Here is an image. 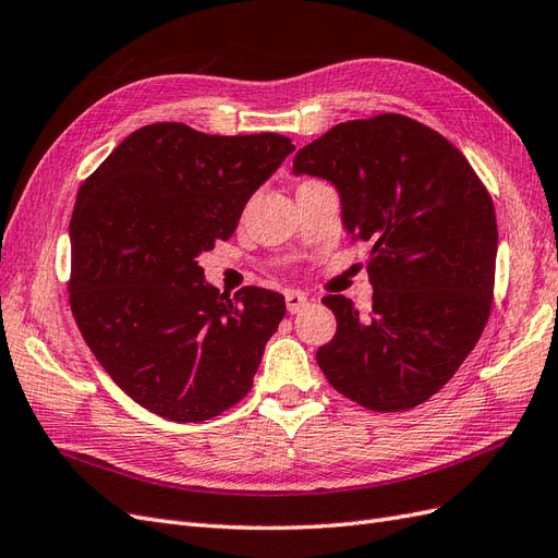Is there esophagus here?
Wrapping results in <instances>:
<instances>
[{"instance_id": "obj_1", "label": "esophagus", "mask_w": 558, "mask_h": 558, "mask_svg": "<svg viewBox=\"0 0 558 558\" xmlns=\"http://www.w3.org/2000/svg\"><path fill=\"white\" fill-rule=\"evenodd\" d=\"M283 300H286V310H289L291 314L305 312V310H307V305H310L307 295H305V293H300V291H286V293H283Z\"/></svg>"}]
</instances>
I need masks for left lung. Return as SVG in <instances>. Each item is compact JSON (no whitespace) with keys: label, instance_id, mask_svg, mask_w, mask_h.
<instances>
[{"label":"left lung","instance_id":"8db88e82","mask_svg":"<svg viewBox=\"0 0 558 558\" xmlns=\"http://www.w3.org/2000/svg\"><path fill=\"white\" fill-rule=\"evenodd\" d=\"M293 172L332 181L351 240L373 244V307L324 298L337 332L318 347V367L361 408H416L453 377L492 314V195L459 148L402 113L335 125L298 150Z\"/></svg>","mask_w":558,"mask_h":558}]
</instances>
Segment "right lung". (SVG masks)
<instances>
[{
  "instance_id": "1",
  "label": "right lung",
  "mask_w": 558,
  "mask_h": 558,
  "mask_svg": "<svg viewBox=\"0 0 558 558\" xmlns=\"http://www.w3.org/2000/svg\"><path fill=\"white\" fill-rule=\"evenodd\" d=\"M295 146L275 132L134 130L81 183L70 223V305L107 375L142 408L199 424L253 386L283 295L205 283L202 251L228 240L248 197Z\"/></svg>"
}]
</instances>
